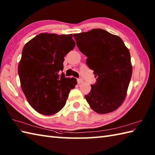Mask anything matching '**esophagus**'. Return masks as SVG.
I'll use <instances>...</instances> for the list:
<instances>
[{"label": "esophagus", "instance_id": "1", "mask_svg": "<svg viewBox=\"0 0 155 155\" xmlns=\"http://www.w3.org/2000/svg\"><path fill=\"white\" fill-rule=\"evenodd\" d=\"M77 82H78V84H81V83H83V80L82 79V78H78V79H77Z\"/></svg>", "mask_w": 155, "mask_h": 155}]
</instances>
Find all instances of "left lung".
I'll return each mask as SVG.
<instances>
[{
  "mask_svg": "<svg viewBox=\"0 0 155 155\" xmlns=\"http://www.w3.org/2000/svg\"><path fill=\"white\" fill-rule=\"evenodd\" d=\"M73 37L97 77L96 83L91 84L90 93L84 96L87 103L98 114L117 110L127 96L132 76L129 51L119 37L103 29H93Z\"/></svg>",
  "mask_w": 155,
  "mask_h": 155,
  "instance_id": "left-lung-1",
  "label": "left lung"
}]
</instances>
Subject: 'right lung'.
<instances>
[{"mask_svg": "<svg viewBox=\"0 0 155 155\" xmlns=\"http://www.w3.org/2000/svg\"><path fill=\"white\" fill-rule=\"evenodd\" d=\"M72 35L41 33L22 49L18 66L21 86L31 106L38 113L52 115L66 104L75 87L74 78H66L64 57L74 48Z\"/></svg>", "mask_w": 155, "mask_h": 155, "instance_id": "right-lung-1", "label": "right lung"}]
</instances>
